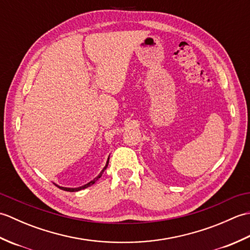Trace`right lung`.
Returning a JSON list of instances; mask_svg holds the SVG:
<instances>
[{"label": "right lung", "mask_w": 250, "mask_h": 250, "mask_svg": "<svg viewBox=\"0 0 250 250\" xmlns=\"http://www.w3.org/2000/svg\"><path fill=\"white\" fill-rule=\"evenodd\" d=\"M108 160H109V158L107 159V162H106V166L104 167V168L102 169V172H101L97 177H95L93 180H91V182H89L88 184H86V185H83V186H82V187H78V188H66V187H60V186H58V185H56L57 187H59L60 189H62V190H64V191H70V192H75V191H79V190H82V189H84V188H88V187H90V186L91 185H93L95 182H97V180L102 176V174H103V172L105 171L106 169V167H107V166H108Z\"/></svg>", "instance_id": "1"}]
</instances>
